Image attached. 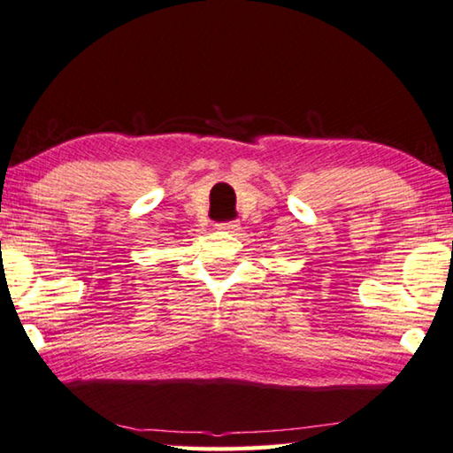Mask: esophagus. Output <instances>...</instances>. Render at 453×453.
Returning a JSON list of instances; mask_svg holds the SVG:
<instances>
[{
  "mask_svg": "<svg viewBox=\"0 0 453 453\" xmlns=\"http://www.w3.org/2000/svg\"><path fill=\"white\" fill-rule=\"evenodd\" d=\"M218 229H224V232H234V229H238V221H224V224H218Z\"/></svg>",
  "mask_w": 453,
  "mask_h": 453,
  "instance_id": "esophagus-1",
  "label": "esophagus"
}]
</instances>
